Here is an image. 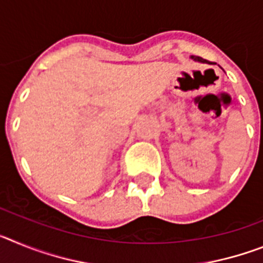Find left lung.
<instances>
[{"mask_svg":"<svg viewBox=\"0 0 263 263\" xmlns=\"http://www.w3.org/2000/svg\"><path fill=\"white\" fill-rule=\"evenodd\" d=\"M192 59L194 60H197V62H201V63H206V60H204L203 58H200V57H192Z\"/></svg>","mask_w":263,"mask_h":263,"instance_id":"8db88e82","label":"left lung"}]
</instances>
